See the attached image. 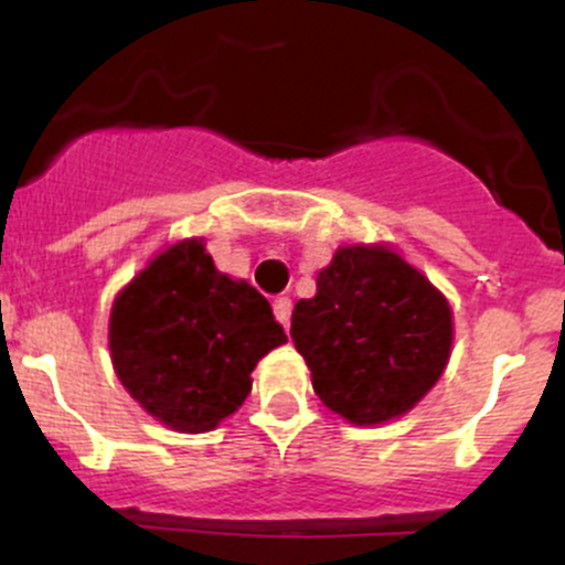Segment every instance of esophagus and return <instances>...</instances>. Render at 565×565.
I'll list each match as a JSON object with an SVG mask.
<instances>
[{"label":"esophagus","instance_id":"34e87169","mask_svg":"<svg viewBox=\"0 0 565 565\" xmlns=\"http://www.w3.org/2000/svg\"><path fill=\"white\" fill-rule=\"evenodd\" d=\"M273 315H276L278 322L289 330V319H292V300L289 298H276L273 300Z\"/></svg>","mask_w":565,"mask_h":565}]
</instances>
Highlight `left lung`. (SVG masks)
<instances>
[{
	"label": "left lung",
	"mask_w": 565,
	"mask_h": 565,
	"mask_svg": "<svg viewBox=\"0 0 565 565\" xmlns=\"http://www.w3.org/2000/svg\"><path fill=\"white\" fill-rule=\"evenodd\" d=\"M295 347L322 404L355 426L413 409L451 355V306L388 246H347L292 311Z\"/></svg>",
	"instance_id": "obj_1"
}]
</instances>
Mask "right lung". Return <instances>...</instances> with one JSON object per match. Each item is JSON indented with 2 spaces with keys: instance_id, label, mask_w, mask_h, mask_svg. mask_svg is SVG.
<instances>
[{
  "instance_id": "add662e5",
  "label": "right lung",
  "mask_w": 565,
  "mask_h": 565,
  "mask_svg": "<svg viewBox=\"0 0 565 565\" xmlns=\"http://www.w3.org/2000/svg\"><path fill=\"white\" fill-rule=\"evenodd\" d=\"M287 333L270 303L215 270L202 241L156 256L108 319L114 372L130 396L177 431H210L250 393V372Z\"/></svg>"
}]
</instances>
